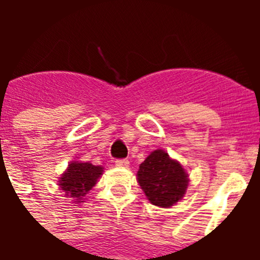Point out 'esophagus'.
<instances>
[{
	"label": "esophagus",
	"mask_w": 260,
	"mask_h": 260,
	"mask_svg": "<svg viewBox=\"0 0 260 260\" xmlns=\"http://www.w3.org/2000/svg\"><path fill=\"white\" fill-rule=\"evenodd\" d=\"M128 160L127 158H118V160H116V165L119 168H127L128 167Z\"/></svg>",
	"instance_id": "34e87169"
}]
</instances>
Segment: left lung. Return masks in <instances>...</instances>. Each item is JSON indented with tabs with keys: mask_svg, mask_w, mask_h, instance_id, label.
<instances>
[{
	"mask_svg": "<svg viewBox=\"0 0 260 260\" xmlns=\"http://www.w3.org/2000/svg\"><path fill=\"white\" fill-rule=\"evenodd\" d=\"M137 176L148 201L165 208L182 198L189 183L182 165L162 150L153 151L139 165Z\"/></svg>",
	"mask_w": 260,
	"mask_h": 260,
	"instance_id": "1",
	"label": "left lung"
}]
</instances>
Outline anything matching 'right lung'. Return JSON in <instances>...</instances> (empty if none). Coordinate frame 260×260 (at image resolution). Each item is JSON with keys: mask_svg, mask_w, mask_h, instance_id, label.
Listing matches in <instances>:
<instances>
[{"mask_svg": "<svg viewBox=\"0 0 260 260\" xmlns=\"http://www.w3.org/2000/svg\"><path fill=\"white\" fill-rule=\"evenodd\" d=\"M103 174V168L89 162L74 161L69 165L68 171L59 180L61 189L65 195L75 199L74 202H83V197L95 186L98 178Z\"/></svg>", "mask_w": 260, "mask_h": 260, "instance_id": "right-lung-1", "label": "right lung"}]
</instances>
